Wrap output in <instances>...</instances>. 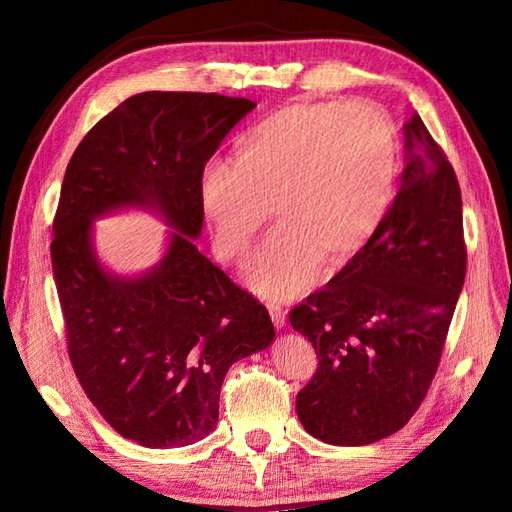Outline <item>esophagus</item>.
Wrapping results in <instances>:
<instances>
[{
	"label": "esophagus",
	"mask_w": 512,
	"mask_h": 512,
	"mask_svg": "<svg viewBox=\"0 0 512 512\" xmlns=\"http://www.w3.org/2000/svg\"><path fill=\"white\" fill-rule=\"evenodd\" d=\"M268 312H270V319H273V323H275V328L277 330L284 328L288 312L284 308H279V306H268Z\"/></svg>",
	"instance_id": "1"
}]
</instances>
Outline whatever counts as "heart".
Segmentation results:
<instances>
[{"label": "heart", "mask_w": 512, "mask_h": 512, "mask_svg": "<svg viewBox=\"0 0 512 512\" xmlns=\"http://www.w3.org/2000/svg\"><path fill=\"white\" fill-rule=\"evenodd\" d=\"M398 178V136L376 103H292L255 123L237 160L213 158L198 202L215 255L242 264L253 237L277 220L246 266L248 288L286 301L343 266L383 224Z\"/></svg>", "instance_id": "b5f03b06"}]
</instances>
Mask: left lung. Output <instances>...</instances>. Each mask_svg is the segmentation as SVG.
Instances as JSON below:
<instances>
[{"instance_id":"left-lung-1","label":"left lung","mask_w":512,"mask_h":512,"mask_svg":"<svg viewBox=\"0 0 512 512\" xmlns=\"http://www.w3.org/2000/svg\"><path fill=\"white\" fill-rule=\"evenodd\" d=\"M455 171L422 118L405 125L400 189L367 246L290 312L317 374L297 394L310 436L363 447L405 427L427 396L464 286Z\"/></svg>"}]
</instances>
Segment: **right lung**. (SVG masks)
Instances as JSON below:
<instances>
[{"instance_id": "add662e5", "label": "right lung", "mask_w": 512, "mask_h": 512, "mask_svg": "<svg viewBox=\"0 0 512 512\" xmlns=\"http://www.w3.org/2000/svg\"><path fill=\"white\" fill-rule=\"evenodd\" d=\"M253 110L222 94L129 96L65 169L50 253L70 361L92 405L140 447L209 436L228 367L275 339L262 303L195 246L200 171ZM125 208L172 228L161 262L132 278L107 271L93 246V220Z\"/></svg>"}]
</instances>
